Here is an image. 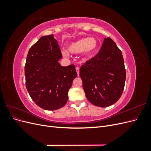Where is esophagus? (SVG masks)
Here are the masks:
<instances>
[{
    "label": "esophagus",
    "mask_w": 151,
    "mask_h": 151,
    "mask_svg": "<svg viewBox=\"0 0 151 151\" xmlns=\"http://www.w3.org/2000/svg\"><path fill=\"white\" fill-rule=\"evenodd\" d=\"M76 72H77V75H79V67H77L76 68Z\"/></svg>",
    "instance_id": "34e87169"
}]
</instances>
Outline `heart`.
<instances>
[{"mask_svg": "<svg viewBox=\"0 0 151 151\" xmlns=\"http://www.w3.org/2000/svg\"><path fill=\"white\" fill-rule=\"evenodd\" d=\"M98 43L94 38L86 37L70 43L67 45L68 52L73 54L83 53L86 57L91 55L96 50ZM66 50H62V54L64 57H68V53Z\"/></svg>", "mask_w": 151, "mask_h": 151, "instance_id": "b5f03b06", "label": "heart"}]
</instances>
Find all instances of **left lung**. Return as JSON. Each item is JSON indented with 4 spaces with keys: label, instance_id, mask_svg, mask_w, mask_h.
Returning <instances> with one entry per match:
<instances>
[{
    "label": "left lung",
    "instance_id": "1",
    "mask_svg": "<svg viewBox=\"0 0 151 151\" xmlns=\"http://www.w3.org/2000/svg\"><path fill=\"white\" fill-rule=\"evenodd\" d=\"M79 75L87 99L95 106L107 107L120 99L126 70L122 53L112 39L104 38L96 55L81 65Z\"/></svg>",
    "mask_w": 151,
    "mask_h": 151
}]
</instances>
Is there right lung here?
Instances as JSON below:
<instances>
[{
    "instance_id": "right-lung-1",
    "label": "right lung",
    "mask_w": 151,
    "mask_h": 151,
    "mask_svg": "<svg viewBox=\"0 0 151 151\" xmlns=\"http://www.w3.org/2000/svg\"><path fill=\"white\" fill-rule=\"evenodd\" d=\"M60 47L53 35L43 36L29 50L24 67L26 86L33 101L46 110L67 103L68 90L77 76L74 65L63 67Z\"/></svg>"
}]
</instances>
